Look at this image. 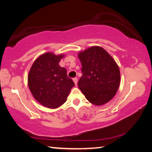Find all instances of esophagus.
<instances>
[{
  "label": "esophagus",
  "instance_id": "34e87169",
  "mask_svg": "<svg viewBox=\"0 0 152 152\" xmlns=\"http://www.w3.org/2000/svg\"><path fill=\"white\" fill-rule=\"evenodd\" d=\"M73 81L74 82V84H75V85H77V83H78V78H73Z\"/></svg>",
  "mask_w": 152,
  "mask_h": 152
}]
</instances>
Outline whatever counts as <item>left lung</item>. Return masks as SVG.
<instances>
[{
	"instance_id": "obj_1",
	"label": "left lung",
	"mask_w": 152,
	"mask_h": 152,
	"mask_svg": "<svg viewBox=\"0 0 152 152\" xmlns=\"http://www.w3.org/2000/svg\"><path fill=\"white\" fill-rule=\"evenodd\" d=\"M82 75L79 88L88 101L97 106L110 101L120 84L119 66L107 51L93 46L79 53Z\"/></svg>"
}]
</instances>
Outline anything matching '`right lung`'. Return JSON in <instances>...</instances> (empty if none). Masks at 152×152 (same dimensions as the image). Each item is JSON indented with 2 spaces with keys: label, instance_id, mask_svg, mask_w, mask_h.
<instances>
[{
  "label": "right lung",
  "instance_id": "obj_1",
  "mask_svg": "<svg viewBox=\"0 0 152 152\" xmlns=\"http://www.w3.org/2000/svg\"><path fill=\"white\" fill-rule=\"evenodd\" d=\"M63 55L46 53L40 56L30 69L28 85L33 97L43 106L56 109L66 101L74 82L59 62Z\"/></svg>",
  "mask_w": 152,
  "mask_h": 152
}]
</instances>
